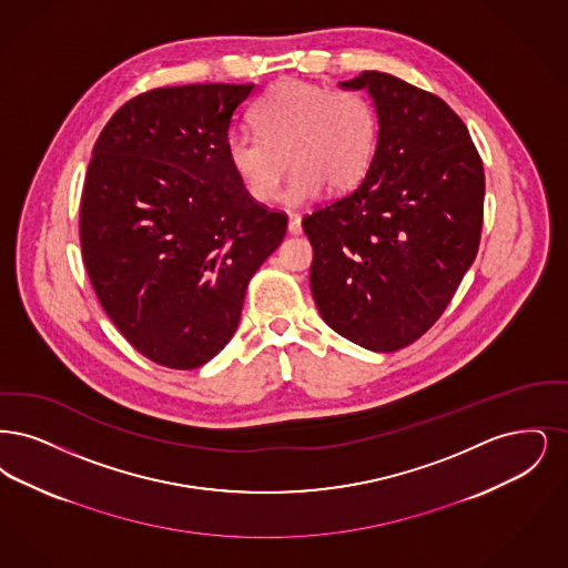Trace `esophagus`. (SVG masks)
<instances>
[{
	"label": "esophagus",
	"mask_w": 568,
	"mask_h": 568,
	"mask_svg": "<svg viewBox=\"0 0 568 568\" xmlns=\"http://www.w3.org/2000/svg\"><path fill=\"white\" fill-rule=\"evenodd\" d=\"M303 231V226H301V216L295 214V212H291L288 214V233L291 235H298Z\"/></svg>",
	"instance_id": "1"
}]
</instances>
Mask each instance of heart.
I'll return each mask as SVG.
<instances>
[{"label":"heart","mask_w":568,"mask_h":568,"mask_svg":"<svg viewBox=\"0 0 568 568\" xmlns=\"http://www.w3.org/2000/svg\"><path fill=\"white\" fill-rule=\"evenodd\" d=\"M254 131L226 138L231 170L247 195L267 203L277 195L288 161L295 168L284 201L298 205L356 186L377 149V114L367 98L321 84L282 80L252 110Z\"/></svg>","instance_id":"obj_1"}]
</instances>
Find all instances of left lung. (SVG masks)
Listing matches in <instances>:
<instances>
[{
    "label": "left lung",
    "mask_w": 568,
    "mask_h": 568,
    "mask_svg": "<svg viewBox=\"0 0 568 568\" xmlns=\"http://www.w3.org/2000/svg\"><path fill=\"white\" fill-rule=\"evenodd\" d=\"M365 89L377 149L363 182L303 219L314 247L310 286L335 333L373 352L419 339L469 272L484 222V165L444 99L384 72Z\"/></svg>",
    "instance_id": "left-lung-1"
}]
</instances>
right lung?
Returning <instances> with one entry per match:
<instances>
[{"instance_id":"add662e5","label":"right lung","mask_w":568,"mask_h":568,"mask_svg":"<svg viewBox=\"0 0 568 568\" xmlns=\"http://www.w3.org/2000/svg\"><path fill=\"white\" fill-rule=\"evenodd\" d=\"M252 89L186 84L126 101L84 178L80 246L99 303L170 369H197L231 342L247 282L286 233V214L250 197L226 159Z\"/></svg>"}]
</instances>
